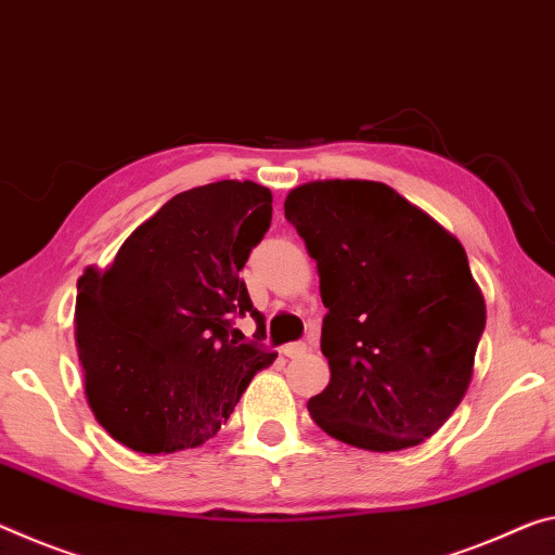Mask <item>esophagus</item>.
I'll list each match as a JSON object with an SVG mask.
<instances>
[{
    "label": "esophagus",
    "instance_id": "34e87169",
    "mask_svg": "<svg viewBox=\"0 0 555 555\" xmlns=\"http://www.w3.org/2000/svg\"><path fill=\"white\" fill-rule=\"evenodd\" d=\"M306 343H288V346H284V356L286 358H301L306 353Z\"/></svg>",
    "mask_w": 555,
    "mask_h": 555
}]
</instances>
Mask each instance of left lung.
I'll return each instance as SVG.
<instances>
[{"mask_svg": "<svg viewBox=\"0 0 555 555\" xmlns=\"http://www.w3.org/2000/svg\"><path fill=\"white\" fill-rule=\"evenodd\" d=\"M284 212L328 309L331 383L309 400L313 422L367 452L422 444L467 395L487 323L467 251L385 182L298 184Z\"/></svg>", "mask_w": 555, "mask_h": 555, "instance_id": "8db88e82", "label": "left lung"}]
</instances>
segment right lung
Returning <instances> with one entry per match:
<instances>
[{
    "label": "right lung",
    "mask_w": 555,
    "mask_h": 555,
    "mask_svg": "<svg viewBox=\"0 0 555 555\" xmlns=\"http://www.w3.org/2000/svg\"><path fill=\"white\" fill-rule=\"evenodd\" d=\"M271 202L251 180L192 188L145 219L108 267L83 269L78 360L88 408L116 442L143 454L205 444L276 360L232 338L234 313L263 319L240 271L269 230Z\"/></svg>",
    "instance_id": "1"
}]
</instances>
